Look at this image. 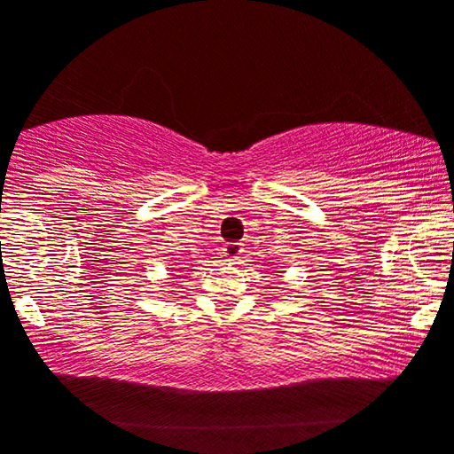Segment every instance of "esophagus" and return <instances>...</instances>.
I'll return each mask as SVG.
<instances>
[{
	"label": "esophagus",
	"instance_id": "esophagus-1",
	"mask_svg": "<svg viewBox=\"0 0 454 454\" xmlns=\"http://www.w3.org/2000/svg\"><path fill=\"white\" fill-rule=\"evenodd\" d=\"M223 251H225V257H227V260H231V262H235V260H237V257H239V255H241V251H243V247H241V243H227V246H225V249H223Z\"/></svg>",
	"mask_w": 454,
	"mask_h": 454
}]
</instances>
